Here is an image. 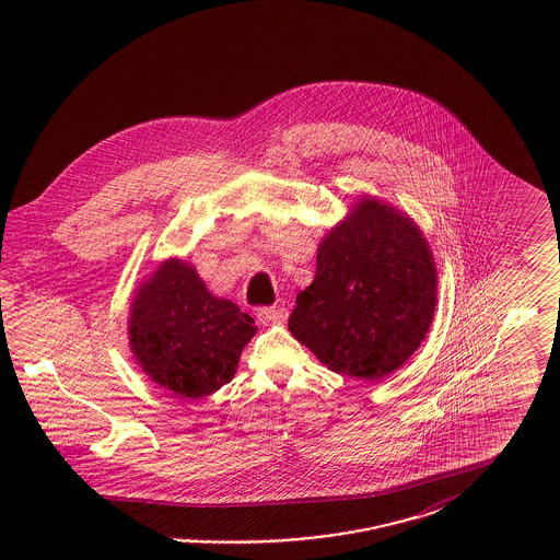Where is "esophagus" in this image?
I'll return each mask as SVG.
<instances>
[{"mask_svg":"<svg viewBox=\"0 0 560 560\" xmlns=\"http://www.w3.org/2000/svg\"><path fill=\"white\" fill-rule=\"evenodd\" d=\"M256 317H258L262 325L283 323V320L288 319V308L285 306H260Z\"/></svg>","mask_w":560,"mask_h":560,"instance_id":"obj_1","label":"esophagus"}]
</instances>
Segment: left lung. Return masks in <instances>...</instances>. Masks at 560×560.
Here are the masks:
<instances>
[{
    "instance_id": "8db88e82",
    "label": "left lung",
    "mask_w": 560,
    "mask_h": 560,
    "mask_svg": "<svg viewBox=\"0 0 560 560\" xmlns=\"http://www.w3.org/2000/svg\"><path fill=\"white\" fill-rule=\"evenodd\" d=\"M436 268L420 229L363 199L319 245L317 275L295 295L290 331L331 372L380 380L428 334Z\"/></svg>"
}]
</instances>
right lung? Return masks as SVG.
Returning <instances> with one entry per match:
<instances>
[{
    "label": "right lung",
    "instance_id": "obj_1",
    "mask_svg": "<svg viewBox=\"0 0 560 560\" xmlns=\"http://www.w3.org/2000/svg\"><path fill=\"white\" fill-rule=\"evenodd\" d=\"M256 331L237 304L206 290L195 268L170 260L136 293L130 347L153 382L199 399L233 380Z\"/></svg>",
    "mask_w": 560,
    "mask_h": 560
}]
</instances>
